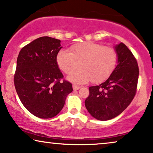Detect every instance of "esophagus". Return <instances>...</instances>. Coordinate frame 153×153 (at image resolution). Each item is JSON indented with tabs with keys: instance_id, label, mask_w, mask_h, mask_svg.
<instances>
[{
	"instance_id": "34e87169",
	"label": "esophagus",
	"mask_w": 153,
	"mask_h": 153,
	"mask_svg": "<svg viewBox=\"0 0 153 153\" xmlns=\"http://www.w3.org/2000/svg\"><path fill=\"white\" fill-rule=\"evenodd\" d=\"M73 90H79V89L80 88V86H78V85H73Z\"/></svg>"
}]
</instances>
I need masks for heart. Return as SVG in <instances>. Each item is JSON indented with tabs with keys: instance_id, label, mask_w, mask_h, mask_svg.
<instances>
[{
	"instance_id": "heart-1",
	"label": "heart",
	"mask_w": 153,
	"mask_h": 153,
	"mask_svg": "<svg viewBox=\"0 0 153 153\" xmlns=\"http://www.w3.org/2000/svg\"><path fill=\"white\" fill-rule=\"evenodd\" d=\"M71 51L61 50L57 55L60 68L66 74H71L80 67L82 70L73 74L68 80L82 84L92 80L100 82L110 76L117 64V53L109 46L92 42L77 44Z\"/></svg>"
}]
</instances>
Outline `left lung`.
Here are the masks:
<instances>
[{"label": "left lung", "mask_w": 153, "mask_h": 153, "mask_svg": "<svg viewBox=\"0 0 153 153\" xmlns=\"http://www.w3.org/2000/svg\"><path fill=\"white\" fill-rule=\"evenodd\" d=\"M114 49L118 56L117 66L107 80L89 88L90 94L85 101L90 115L100 121H107L122 113L136 92L139 75L136 59L122 42Z\"/></svg>", "instance_id": "obj_1"}]
</instances>
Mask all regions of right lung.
<instances>
[{
    "mask_svg": "<svg viewBox=\"0 0 153 153\" xmlns=\"http://www.w3.org/2000/svg\"><path fill=\"white\" fill-rule=\"evenodd\" d=\"M61 41L42 36L21 49L14 76L15 90L24 107L41 119L56 116L65 104L72 84L63 78L56 58Z\"/></svg>",
    "mask_w": 153,
    "mask_h": 153,
    "instance_id": "right-lung-1",
    "label": "right lung"
}]
</instances>
